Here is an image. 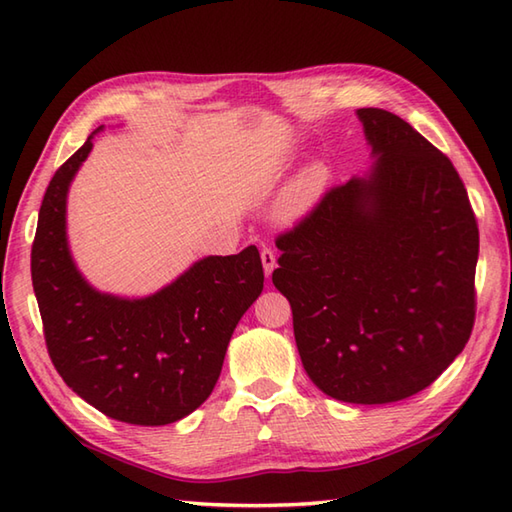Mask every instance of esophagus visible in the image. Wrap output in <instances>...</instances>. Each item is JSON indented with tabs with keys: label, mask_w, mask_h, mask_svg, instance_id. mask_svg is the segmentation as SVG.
<instances>
[{
	"label": "esophagus",
	"mask_w": 512,
	"mask_h": 512,
	"mask_svg": "<svg viewBox=\"0 0 512 512\" xmlns=\"http://www.w3.org/2000/svg\"><path fill=\"white\" fill-rule=\"evenodd\" d=\"M262 264H264L266 277L273 275V270H275V266H277V255H275L273 248H268V246L262 248Z\"/></svg>",
	"instance_id": "obj_1"
}]
</instances>
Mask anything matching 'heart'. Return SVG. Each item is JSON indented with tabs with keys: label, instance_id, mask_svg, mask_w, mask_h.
I'll list each match as a JSON object with an SVG mask.
<instances>
[{
	"label": "heart",
	"instance_id": "b5f03b06",
	"mask_svg": "<svg viewBox=\"0 0 512 512\" xmlns=\"http://www.w3.org/2000/svg\"><path fill=\"white\" fill-rule=\"evenodd\" d=\"M330 184V169L321 160H312L292 178L281 193L277 213L284 222H299L323 198Z\"/></svg>",
	"mask_w": 512,
	"mask_h": 512
}]
</instances>
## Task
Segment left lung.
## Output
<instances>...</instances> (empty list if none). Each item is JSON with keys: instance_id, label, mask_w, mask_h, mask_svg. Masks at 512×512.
Wrapping results in <instances>:
<instances>
[{"instance_id": "obj_1", "label": "left lung", "mask_w": 512, "mask_h": 512, "mask_svg": "<svg viewBox=\"0 0 512 512\" xmlns=\"http://www.w3.org/2000/svg\"><path fill=\"white\" fill-rule=\"evenodd\" d=\"M356 116L372 169L277 237L273 284L312 383L387 405L429 387L469 341L480 231L442 151L387 110Z\"/></svg>"}]
</instances>
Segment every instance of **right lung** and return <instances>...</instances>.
Segmentation results:
<instances>
[{"mask_svg": "<svg viewBox=\"0 0 512 512\" xmlns=\"http://www.w3.org/2000/svg\"><path fill=\"white\" fill-rule=\"evenodd\" d=\"M54 173L32 244V288L54 367L105 416L162 427L189 416L220 378L228 341L264 290L255 246L198 259L169 286L129 299L96 290L76 268L65 211L92 138Z\"/></svg>", "mask_w": 512, "mask_h": 512, "instance_id": "obj_1", "label": "right lung"}]
</instances>
